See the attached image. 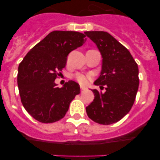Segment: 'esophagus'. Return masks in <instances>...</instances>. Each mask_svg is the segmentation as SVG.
I'll list each match as a JSON object with an SVG mask.
<instances>
[{"label": "esophagus", "mask_w": 160, "mask_h": 160, "mask_svg": "<svg viewBox=\"0 0 160 160\" xmlns=\"http://www.w3.org/2000/svg\"><path fill=\"white\" fill-rule=\"evenodd\" d=\"M80 89H81V92H83V91H85V90H87V89H86V87H80Z\"/></svg>", "instance_id": "obj_1"}]
</instances>
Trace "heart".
Masks as SVG:
<instances>
[{
	"label": "heart",
	"instance_id": "b5f03b06",
	"mask_svg": "<svg viewBox=\"0 0 160 160\" xmlns=\"http://www.w3.org/2000/svg\"><path fill=\"white\" fill-rule=\"evenodd\" d=\"M75 78L80 84L85 86V85H87L88 83L89 80L90 79V77L82 74V73H77L75 75Z\"/></svg>",
	"mask_w": 160,
	"mask_h": 160
}]
</instances>
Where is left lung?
Segmentation results:
<instances>
[{
  "instance_id": "left-lung-1",
  "label": "left lung",
  "mask_w": 160,
  "mask_h": 160,
  "mask_svg": "<svg viewBox=\"0 0 160 160\" xmlns=\"http://www.w3.org/2000/svg\"><path fill=\"white\" fill-rule=\"evenodd\" d=\"M96 44L102 57V70L94 85L104 93L92 90L94 99L86 107L94 122L110 125L122 119L131 111L138 89V68L125 46L104 31L85 32Z\"/></svg>"
}]
</instances>
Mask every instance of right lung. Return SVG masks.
Here are the masks:
<instances>
[{"instance_id": "right-lung-1", "label": "right lung", "mask_w": 160, "mask_h": 160, "mask_svg": "<svg viewBox=\"0 0 160 160\" xmlns=\"http://www.w3.org/2000/svg\"><path fill=\"white\" fill-rule=\"evenodd\" d=\"M85 38L86 35L75 31H53L20 63L18 85L21 101L26 111L39 122L51 123L62 119L80 93L75 82L69 81L59 88L54 80L66 66L68 54L82 46Z\"/></svg>"}]
</instances>
